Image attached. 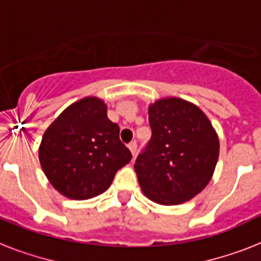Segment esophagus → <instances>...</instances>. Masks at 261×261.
<instances>
[{"label": "esophagus", "mask_w": 261, "mask_h": 261, "mask_svg": "<svg viewBox=\"0 0 261 261\" xmlns=\"http://www.w3.org/2000/svg\"><path fill=\"white\" fill-rule=\"evenodd\" d=\"M137 141H131L130 143H128V149H130V151H131V154H133V155H135V154H137Z\"/></svg>", "instance_id": "esophagus-1"}]
</instances>
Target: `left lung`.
I'll use <instances>...</instances> for the list:
<instances>
[{
  "instance_id": "1",
  "label": "left lung",
  "mask_w": 261,
  "mask_h": 261,
  "mask_svg": "<svg viewBox=\"0 0 261 261\" xmlns=\"http://www.w3.org/2000/svg\"><path fill=\"white\" fill-rule=\"evenodd\" d=\"M151 138L134 169L142 190L161 205L192 200L211 181L219 160V138L198 107L178 97L149 109Z\"/></svg>"
}]
</instances>
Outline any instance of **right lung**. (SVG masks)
I'll use <instances>...</instances> for the list:
<instances>
[{
  "label": "right lung",
  "instance_id": "right-lung-1",
  "mask_svg": "<svg viewBox=\"0 0 261 261\" xmlns=\"http://www.w3.org/2000/svg\"><path fill=\"white\" fill-rule=\"evenodd\" d=\"M119 131L100 99L84 97L69 106L48 127L40 146V164L50 184L72 200L106 192L133 158Z\"/></svg>",
  "mask_w": 261,
  "mask_h": 261
}]
</instances>
